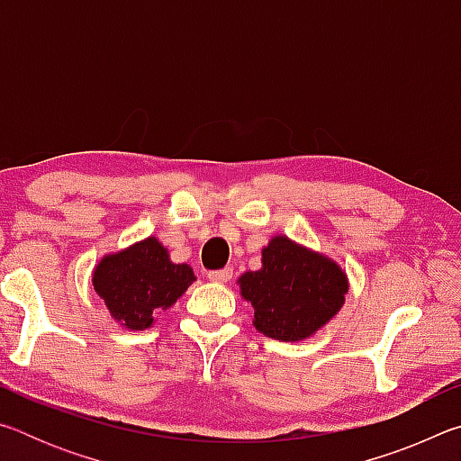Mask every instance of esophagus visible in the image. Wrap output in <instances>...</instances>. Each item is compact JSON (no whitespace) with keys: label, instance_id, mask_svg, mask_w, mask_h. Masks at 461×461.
Masks as SVG:
<instances>
[{"label":"esophagus","instance_id":"esophagus-1","mask_svg":"<svg viewBox=\"0 0 461 461\" xmlns=\"http://www.w3.org/2000/svg\"><path fill=\"white\" fill-rule=\"evenodd\" d=\"M209 280H213V283H220V285H228L231 276H233V270L228 267V268H220V270H212L209 272Z\"/></svg>","mask_w":461,"mask_h":461}]
</instances>
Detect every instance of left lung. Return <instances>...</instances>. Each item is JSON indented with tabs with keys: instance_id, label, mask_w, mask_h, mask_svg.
Segmentation results:
<instances>
[{
	"instance_id": "8db88e82",
	"label": "left lung",
	"mask_w": 461,
	"mask_h": 461,
	"mask_svg": "<svg viewBox=\"0 0 461 461\" xmlns=\"http://www.w3.org/2000/svg\"><path fill=\"white\" fill-rule=\"evenodd\" d=\"M241 294L252 303L260 333L299 341L338 313L348 280L338 264L286 238L264 248L262 268L240 278Z\"/></svg>"
}]
</instances>
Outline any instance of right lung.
<instances>
[{"instance_id":"1","label":"right lung","mask_w":461,"mask_h":461,"mask_svg":"<svg viewBox=\"0 0 461 461\" xmlns=\"http://www.w3.org/2000/svg\"><path fill=\"white\" fill-rule=\"evenodd\" d=\"M194 280L186 264H173L156 238L107 256L93 275L95 291L113 319L130 330L152 325L154 311L167 309Z\"/></svg>"}]
</instances>
